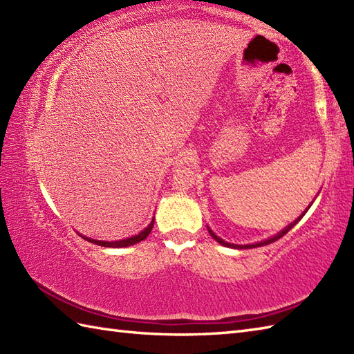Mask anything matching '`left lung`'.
I'll use <instances>...</instances> for the list:
<instances>
[{
	"label": "left lung",
	"mask_w": 354,
	"mask_h": 354,
	"mask_svg": "<svg viewBox=\"0 0 354 354\" xmlns=\"http://www.w3.org/2000/svg\"><path fill=\"white\" fill-rule=\"evenodd\" d=\"M312 204H313V202H312ZM312 204H310V205H312ZM310 205L306 208V212H304L301 216H299L298 219H295V221H293L292 223H289L288 227H286L284 230H281L280 232H278V234H275V236H272V237H269V239H266V240H261V242H257V243H250V245H234V243H228V242H225L223 239H221L219 236H216L214 232L212 231V228H209V227H207V228H208V232H209V234H212V237L216 240L217 243H221V245L227 246V248H234V250H251V248H259V246H265V245H269V243L275 242V240H278V239H280V237H283V236L286 234V232L290 231L293 227H295V225H297L299 221H301V217H303V216L307 213V209L310 208Z\"/></svg>",
	"instance_id": "obj_1"
}]
</instances>
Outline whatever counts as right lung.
I'll list each match as a JSON object with an SVG mask.
<instances>
[{
  "label": "right lung",
  "instance_id": "obj_1",
  "mask_svg": "<svg viewBox=\"0 0 354 354\" xmlns=\"http://www.w3.org/2000/svg\"><path fill=\"white\" fill-rule=\"evenodd\" d=\"M153 222H155V217H152V221H150V223L147 225V227H146L145 230L140 231L138 234H135V236H132V237H127V239H123V240H111V242H108V240H95V239H91V237L82 236V234H79V236H82L85 240H88V242L95 243V245H99V246H106V248H124V246H132V245H135V243L141 242V240H145V239L150 234V231H152V228H153Z\"/></svg>",
  "mask_w": 354,
  "mask_h": 354
}]
</instances>
